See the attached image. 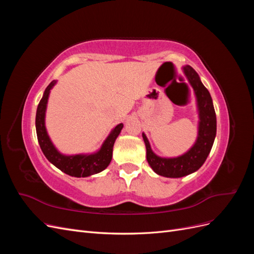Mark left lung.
I'll use <instances>...</instances> for the list:
<instances>
[{"label":"left lung","mask_w":254,"mask_h":254,"mask_svg":"<svg viewBox=\"0 0 254 254\" xmlns=\"http://www.w3.org/2000/svg\"><path fill=\"white\" fill-rule=\"evenodd\" d=\"M183 72L194 89L199 114L198 136L193 147L179 157L161 158L151 150L147 137L142 133L148 164L153 172L167 178H180L198 171L209 156L216 135V114L210 92L203 86L199 75L190 65L183 66Z\"/></svg>","instance_id":"left-lung-1"}]
</instances>
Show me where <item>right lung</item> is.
Segmentation results:
<instances>
[{"label":"right lung","mask_w":254,"mask_h":254,"mask_svg":"<svg viewBox=\"0 0 254 254\" xmlns=\"http://www.w3.org/2000/svg\"><path fill=\"white\" fill-rule=\"evenodd\" d=\"M56 82V80H53L47 87L37 108L36 131L41 150L52 164L55 165L61 172L65 173L66 175L80 178V177H89L91 175L101 173L111 162L114 142L121 133V130L124 125L119 124L118 126H115L103 143L101 149L94 153L74 156H64L63 153H60L55 146L53 145L47 132L44 122L50 92Z\"/></svg>","instance_id":"add662e5"}]
</instances>
